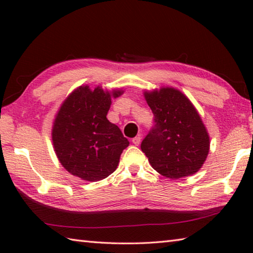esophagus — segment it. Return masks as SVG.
<instances>
[{"label": "esophagus", "mask_w": 253, "mask_h": 253, "mask_svg": "<svg viewBox=\"0 0 253 253\" xmlns=\"http://www.w3.org/2000/svg\"><path fill=\"white\" fill-rule=\"evenodd\" d=\"M140 140H142V137L136 136L135 138H132V144L136 145V146H138V145L140 144Z\"/></svg>", "instance_id": "esophagus-1"}]
</instances>
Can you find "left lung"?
<instances>
[{
  "label": "left lung",
  "mask_w": 253,
  "mask_h": 253,
  "mask_svg": "<svg viewBox=\"0 0 253 253\" xmlns=\"http://www.w3.org/2000/svg\"><path fill=\"white\" fill-rule=\"evenodd\" d=\"M144 97L155 116V127L140 145L149 164L170 179L195 174L207 161L210 136L193 102L168 85L144 90Z\"/></svg>",
  "instance_id": "obj_1"
}]
</instances>
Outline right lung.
<instances>
[{
  "instance_id": "obj_1",
  "label": "right lung",
  "mask_w": 253,
  "mask_h": 253,
  "mask_svg": "<svg viewBox=\"0 0 253 253\" xmlns=\"http://www.w3.org/2000/svg\"><path fill=\"white\" fill-rule=\"evenodd\" d=\"M122 88L107 90L83 84L71 91L53 119L51 137L55 155L66 170L84 181L97 182L116 170L129 142L107 119L111 100Z\"/></svg>"
}]
</instances>
